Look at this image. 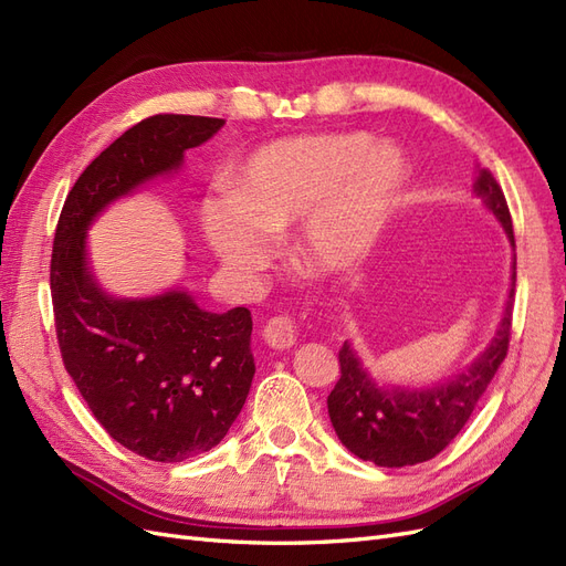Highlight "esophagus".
Segmentation results:
<instances>
[{
    "label": "esophagus",
    "instance_id": "obj_1",
    "mask_svg": "<svg viewBox=\"0 0 566 566\" xmlns=\"http://www.w3.org/2000/svg\"><path fill=\"white\" fill-rule=\"evenodd\" d=\"M297 328H300V323L295 321V316L279 314V316H273V318L266 321L262 337H264L266 345L273 347V349H287V347L295 345Z\"/></svg>",
    "mask_w": 566,
    "mask_h": 566
}]
</instances>
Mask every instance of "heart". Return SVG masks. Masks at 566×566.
Masks as SVG:
<instances>
[{"label":"heart","instance_id":"obj_1","mask_svg":"<svg viewBox=\"0 0 566 566\" xmlns=\"http://www.w3.org/2000/svg\"><path fill=\"white\" fill-rule=\"evenodd\" d=\"M408 179L403 153L364 132L269 144L238 167L233 188L202 200L210 248L235 276L266 266L273 241L302 221L295 256L318 273L345 271L368 252Z\"/></svg>","mask_w":566,"mask_h":566}]
</instances>
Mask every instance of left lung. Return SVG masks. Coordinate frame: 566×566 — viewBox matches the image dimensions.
Wrapping results in <instances>:
<instances>
[{
	"instance_id": "obj_1",
	"label": "left lung",
	"mask_w": 566,
	"mask_h": 566,
	"mask_svg": "<svg viewBox=\"0 0 566 566\" xmlns=\"http://www.w3.org/2000/svg\"><path fill=\"white\" fill-rule=\"evenodd\" d=\"M476 196L499 217L510 243L515 245L512 217L501 184L491 169H482ZM517 256L512 262V285L499 333L476 361L443 385L430 389H382L375 385L354 349H339V380L328 397V416L339 441L361 460L380 468H406L439 455L470 420L495 370L507 356L512 337Z\"/></svg>"
}]
</instances>
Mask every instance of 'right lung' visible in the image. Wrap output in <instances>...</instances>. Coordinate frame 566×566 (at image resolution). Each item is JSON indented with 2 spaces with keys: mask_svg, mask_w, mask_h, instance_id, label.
Returning a JSON list of instances; mask_svg holds the SVG:
<instances>
[{
  "mask_svg": "<svg viewBox=\"0 0 566 566\" xmlns=\"http://www.w3.org/2000/svg\"><path fill=\"white\" fill-rule=\"evenodd\" d=\"M221 117L160 113L90 163L67 193L51 250V304L63 366L101 427L156 462L200 455L227 437L254 375L245 306L205 312L186 293L113 300L87 269L84 231L115 198L177 169Z\"/></svg>",
  "mask_w": 566,
  "mask_h": 566,
  "instance_id": "obj_1",
  "label": "right lung"
}]
</instances>
